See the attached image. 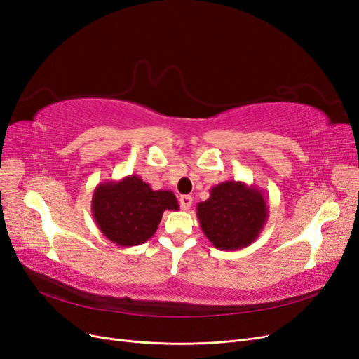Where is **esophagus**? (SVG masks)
<instances>
[{
	"instance_id": "34e87169",
	"label": "esophagus",
	"mask_w": 359,
	"mask_h": 359,
	"mask_svg": "<svg viewBox=\"0 0 359 359\" xmlns=\"http://www.w3.org/2000/svg\"><path fill=\"white\" fill-rule=\"evenodd\" d=\"M191 203H193V198L189 196V194H184V196L180 198V205L184 211H187L191 206Z\"/></svg>"
}]
</instances>
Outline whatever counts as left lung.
<instances>
[{
    "label": "left lung",
    "mask_w": 359,
    "mask_h": 359,
    "mask_svg": "<svg viewBox=\"0 0 359 359\" xmlns=\"http://www.w3.org/2000/svg\"><path fill=\"white\" fill-rule=\"evenodd\" d=\"M268 198L264 191L241 181H224L199 202L196 215L201 229L211 244L233 252L255 243L268 219Z\"/></svg>",
    "instance_id": "8db88e82"
}]
</instances>
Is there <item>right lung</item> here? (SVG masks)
Listing matches in <instances>:
<instances>
[{
	"label": "right lung",
	"mask_w": 359,
	"mask_h": 359,
	"mask_svg": "<svg viewBox=\"0 0 359 359\" xmlns=\"http://www.w3.org/2000/svg\"><path fill=\"white\" fill-rule=\"evenodd\" d=\"M93 217L100 232L121 247L144 244L157 231L166 210H180L170 190H153L137 175L104 181L95 187Z\"/></svg>",
	"instance_id": "add662e5"
}]
</instances>
